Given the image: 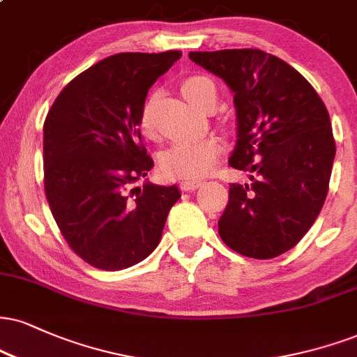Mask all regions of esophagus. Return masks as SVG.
Segmentation results:
<instances>
[{
    "mask_svg": "<svg viewBox=\"0 0 357 357\" xmlns=\"http://www.w3.org/2000/svg\"><path fill=\"white\" fill-rule=\"evenodd\" d=\"M201 184H204L203 179H191V178L190 179H183L181 190L183 191H192V190H197Z\"/></svg>",
    "mask_w": 357,
    "mask_h": 357,
    "instance_id": "1",
    "label": "esophagus"
}]
</instances>
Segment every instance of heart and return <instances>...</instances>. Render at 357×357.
Wrapping results in <instances>:
<instances>
[{"label": "heart", "instance_id": "b5f03b06", "mask_svg": "<svg viewBox=\"0 0 357 357\" xmlns=\"http://www.w3.org/2000/svg\"><path fill=\"white\" fill-rule=\"evenodd\" d=\"M181 91L186 100L197 106L206 108L208 105H216V86L206 76H191L184 79ZM139 128L146 136L154 132L151 119V101L144 105L141 111ZM221 153V141L216 136L204 137H181L171 143L161 154V169L171 178H196L208 173L214 161Z\"/></svg>", "mask_w": 357, "mask_h": 357}]
</instances>
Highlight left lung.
Listing matches in <instances>:
<instances>
[{
  "label": "left lung",
  "instance_id": "1",
  "mask_svg": "<svg viewBox=\"0 0 357 357\" xmlns=\"http://www.w3.org/2000/svg\"><path fill=\"white\" fill-rule=\"evenodd\" d=\"M190 58L234 93L229 166L249 173L248 183L229 184L221 239L255 259L282 255L314 225L328 196L336 154L328 109L301 73L261 50L191 51Z\"/></svg>",
  "mask_w": 357,
  "mask_h": 357
}]
</instances>
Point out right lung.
<instances>
[{"instance_id":"1","label":"right lung","mask_w":357,"mask_h":357,"mask_svg":"<svg viewBox=\"0 0 357 357\" xmlns=\"http://www.w3.org/2000/svg\"><path fill=\"white\" fill-rule=\"evenodd\" d=\"M181 51L119 53L81 73L46 116L45 191L59 231L86 263L119 271L148 257L181 197L176 184L146 179L141 143L146 94Z\"/></svg>"}]
</instances>
